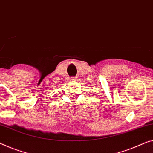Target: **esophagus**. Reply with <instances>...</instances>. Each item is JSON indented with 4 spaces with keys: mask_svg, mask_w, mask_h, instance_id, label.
Instances as JSON below:
<instances>
[{
    "mask_svg": "<svg viewBox=\"0 0 153 153\" xmlns=\"http://www.w3.org/2000/svg\"><path fill=\"white\" fill-rule=\"evenodd\" d=\"M70 81L71 82L77 81V78H76V77H71V78H70Z\"/></svg>",
    "mask_w": 153,
    "mask_h": 153,
    "instance_id": "1",
    "label": "esophagus"
}]
</instances>
